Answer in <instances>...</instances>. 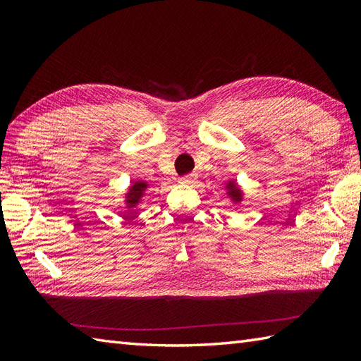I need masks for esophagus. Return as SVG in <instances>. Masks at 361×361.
<instances>
[{"instance_id": "obj_1", "label": "esophagus", "mask_w": 361, "mask_h": 361, "mask_svg": "<svg viewBox=\"0 0 361 361\" xmlns=\"http://www.w3.org/2000/svg\"><path fill=\"white\" fill-rule=\"evenodd\" d=\"M194 178H195V175L189 173V175L181 176V178H180V183H186V185H189V183H192V181H194Z\"/></svg>"}]
</instances>
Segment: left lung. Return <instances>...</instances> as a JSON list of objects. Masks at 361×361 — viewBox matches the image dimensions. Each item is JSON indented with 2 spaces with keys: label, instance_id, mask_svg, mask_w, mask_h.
Wrapping results in <instances>:
<instances>
[{
  "label": "left lung",
  "instance_id": "obj_1",
  "mask_svg": "<svg viewBox=\"0 0 361 361\" xmlns=\"http://www.w3.org/2000/svg\"><path fill=\"white\" fill-rule=\"evenodd\" d=\"M228 188H231V189H229V194H231V195L235 198V200H239V198H240V194H239V189H235V185H234V183L229 181Z\"/></svg>",
  "mask_w": 361,
  "mask_h": 361
}]
</instances>
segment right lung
Wrapping results in <instances>:
<instances>
[{
  "mask_svg": "<svg viewBox=\"0 0 361 361\" xmlns=\"http://www.w3.org/2000/svg\"><path fill=\"white\" fill-rule=\"evenodd\" d=\"M144 188H145L144 183H137V181L135 183V185L132 186V194L128 195V198H130L128 203H130V204H135V203H136L137 197H141V192H142Z\"/></svg>",
  "mask_w": 361,
  "mask_h": 361,
  "instance_id": "1",
  "label": "right lung"
}]
</instances>
